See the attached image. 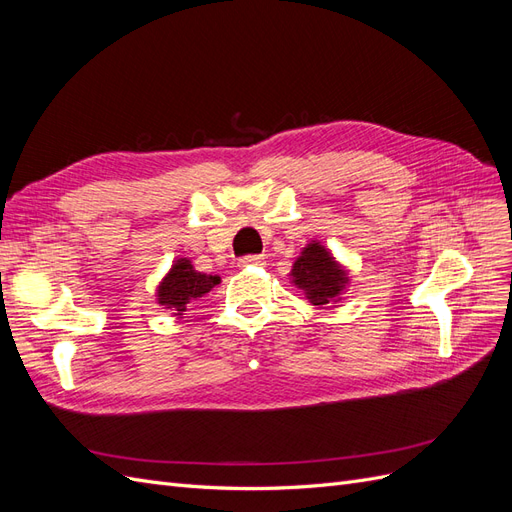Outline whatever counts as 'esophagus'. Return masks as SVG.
Instances as JSON below:
<instances>
[{"label": "esophagus", "instance_id": "obj_1", "mask_svg": "<svg viewBox=\"0 0 512 512\" xmlns=\"http://www.w3.org/2000/svg\"><path fill=\"white\" fill-rule=\"evenodd\" d=\"M265 265V256H243L239 258V267H262Z\"/></svg>", "mask_w": 512, "mask_h": 512}]
</instances>
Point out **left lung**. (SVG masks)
Listing matches in <instances>:
<instances>
[{
    "label": "left lung",
    "instance_id": "8db88e82",
    "mask_svg": "<svg viewBox=\"0 0 512 512\" xmlns=\"http://www.w3.org/2000/svg\"><path fill=\"white\" fill-rule=\"evenodd\" d=\"M290 282L297 286L312 305H329L342 301L350 277L342 262H337L329 247L309 241L301 256L294 260Z\"/></svg>",
    "mask_w": 512,
    "mask_h": 512
}]
</instances>
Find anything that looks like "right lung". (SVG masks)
<instances>
[{
	"label": "right lung",
	"mask_w": 512,
	"mask_h": 512,
	"mask_svg": "<svg viewBox=\"0 0 512 512\" xmlns=\"http://www.w3.org/2000/svg\"><path fill=\"white\" fill-rule=\"evenodd\" d=\"M222 280L218 275H207L194 269L190 258H177L173 267L162 277L156 290V301L181 318L190 301L203 297Z\"/></svg>",
	"instance_id": "add662e5"
}]
</instances>
